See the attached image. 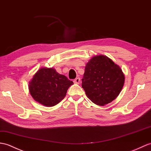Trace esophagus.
<instances>
[{
	"label": "esophagus",
	"mask_w": 151,
	"mask_h": 151,
	"mask_svg": "<svg viewBox=\"0 0 151 151\" xmlns=\"http://www.w3.org/2000/svg\"><path fill=\"white\" fill-rule=\"evenodd\" d=\"M73 82H74V83L76 84H79L80 82V78H76L74 80V81Z\"/></svg>",
	"instance_id": "esophagus-1"
}]
</instances>
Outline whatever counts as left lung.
I'll use <instances>...</instances> for the list:
<instances>
[{"label": "left lung", "mask_w": 151, "mask_h": 151, "mask_svg": "<svg viewBox=\"0 0 151 151\" xmlns=\"http://www.w3.org/2000/svg\"><path fill=\"white\" fill-rule=\"evenodd\" d=\"M124 82L120 66L107 56L100 55L94 56L86 64L82 87L91 101L103 106L116 99Z\"/></svg>", "instance_id": "obj_1"}]
</instances>
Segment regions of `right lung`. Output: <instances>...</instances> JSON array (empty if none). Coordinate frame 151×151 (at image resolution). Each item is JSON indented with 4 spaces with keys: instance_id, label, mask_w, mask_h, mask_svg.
Here are the masks:
<instances>
[{
    "instance_id": "obj_1",
    "label": "right lung",
    "mask_w": 151,
    "mask_h": 151,
    "mask_svg": "<svg viewBox=\"0 0 151 151\" xmlns=\"http://www.w3.org/2000/svg\"><path fill=\"white\" fill-rule=\"evenodd\" d=\"M73 82L52 68H41L29 82L28 88L33 99L46 107L58 104L65 96Z\"/></svg>"
}]
</instances>
